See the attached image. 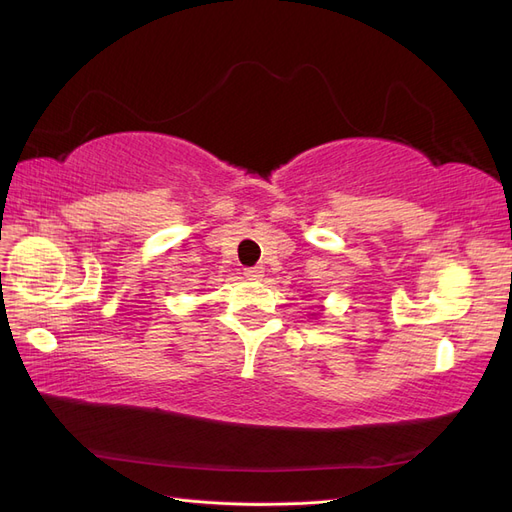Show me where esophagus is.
I'll use <instances>...</instances> for the list:
<instances>
[{
	"instance_id": "obj_1",
	"label": "esophagus",
	"mask_w": 512,
	"mask_h": 512,
	"mask_svg": "<svg viewBox=\"0 0 512 512\" xmlns=\"http://www.w3.org/2000/svg\"><path fill=\"white\" fill-rule=\"evenodd\" d=\"M243 275H245L250 282H260L262 277H265V269H262V267H250V269H245Z\"/></svg>"
}]
</instances>
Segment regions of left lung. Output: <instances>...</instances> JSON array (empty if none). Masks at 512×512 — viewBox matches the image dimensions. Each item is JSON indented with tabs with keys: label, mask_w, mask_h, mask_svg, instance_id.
Listing matches in <instances>:
<instances>
[{
	"label": "left lung",
	"mask_w": 512,
	"mask_h": 512,
	"mask_svg": "<svg viewBox=\"0 0 512 512\" xmlns=\"http://www.w3.org/2000/svg\"><path fill=\"white\" fill-rule=\"evenodd\" d=\"M322 309H324V307H320V312H322ZM312 316H314V314H312Z\"/></svg>",
	"instance_id": "8db88e82"
}]
</instances>
